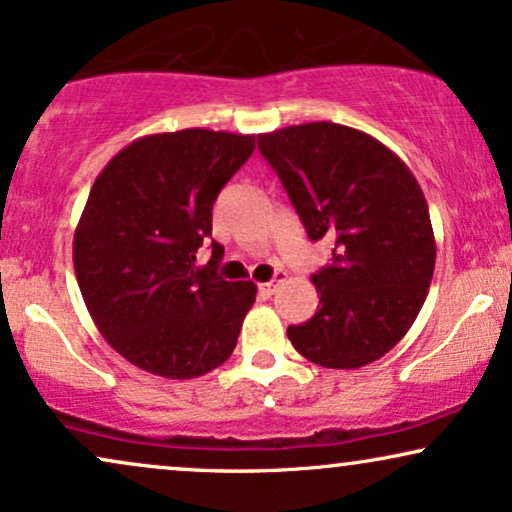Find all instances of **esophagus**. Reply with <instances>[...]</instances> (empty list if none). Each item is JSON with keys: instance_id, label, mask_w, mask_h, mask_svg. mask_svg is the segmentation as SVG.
Instances as JSON below:
<instances>
[{"instance_id": "34e87169", "label": "esophagus", "mask_w": 512, "mask_h": 512, "mask_svg": "<svg viewBox=\"0 0 512 512\" xmlns=\"http://www.w3.org/2000/svg\"><path fill=\"white\" fill-rule=\"evenodd\" d=\"M284 280H287V275H284V272H275V277H272L270 282L258 284V289H261V294H263V296H272V294H275L277 284L284 282Z\"/></svg>"}]
</instances>
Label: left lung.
<instances>
[{"mask_svg":"<svg viewBox=\"0 0 512 512\" xmlns=\"http://www.w3.org/2000/svg\"><path fill=\"white\" fill-rule=\"evenodd\" d=\"M313 242L331 263L315 272L320 305L287 336L305 360L357 369L383 357L414 324L435 270L428 202L407 164L374 136L308 122L258 136Z\"/></svg>","mask_w":512,"mask_h":512,"instance_id":"8db88e82","label":"left lung"}]
</instances>
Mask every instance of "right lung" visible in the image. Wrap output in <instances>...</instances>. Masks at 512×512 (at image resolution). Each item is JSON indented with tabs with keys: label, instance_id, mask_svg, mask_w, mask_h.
<instances>
[{
	"label": "right lung",
	"instance_id": "add662e5",
	"mask_svg": "<svg viewBox=\"0 0 512 512\" xmlns=\"http://www.w3.org/2000/svg\"><path fill=\"white\" fill-rule=\"evenodd\" d=\"M254 138L211 129L143 136L91 185L72 240L79 291L105 341L148 374L197 378L235 350L256 284L216 275V242L204 268L195 254Z\"/></svg>",
	"mask_w": 512,
	"mask_h": 512
}]
</instances>
